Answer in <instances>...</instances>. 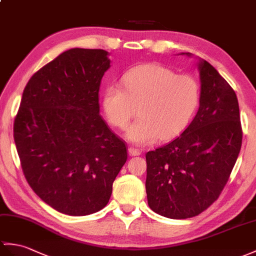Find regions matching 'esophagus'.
<instances>
[{
    "mask_svg": "<svg viewBox=\"0 0 256 256\" xmlns=\"http://www.w3.org/2000/svg\"><path fill=\"white\" fill-rule=\"evenodd\" d=\"M128 154L130 156H138L140 152L138 150H136L134 147H128Z\"/></svg>",
    "mask_w": 256,
    "mask_h": 256,
    "instance_id": "1",
    "label": "esophagus"
}]
</instances>
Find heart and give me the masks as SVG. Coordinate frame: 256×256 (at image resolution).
I'll list each match as a JSON object with an SVG mask.
<instances>
[{"label":"heart","mask_w":256,"mask_h":256,"mask_svg":"<svg viewBox=\"0 0 256 256\" xmlns=\"http://www.w3.org/2000/svg\"><path fill=\"white\" fill-rule=\"evenodd\" d=\"M123 87L111 84L104 89L102 106L109 122L126 128V138L138 145L172 138L191 122L200 99L198 82L190 74H176L159 64L136 66L123 76Z\"/></svg>","instance_id":"heart-1"}]
</instances>
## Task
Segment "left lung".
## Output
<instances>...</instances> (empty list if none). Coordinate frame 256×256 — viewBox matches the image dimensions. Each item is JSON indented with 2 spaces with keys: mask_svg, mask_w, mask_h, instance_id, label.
<instances>
[{
  "mask_svg": "<svg viewBox=\"0 0 256 256\" xmlns=\"http://www.w3.org/2000/svg\"><path fill=\"white\" fill-rule=\"evenodd\" d=\"M198 70L200 99L193 121L179 138L146 154L148 205L172 219L198 216L217 200L242 144L232 87L207 61H200Z\"/></svg>",
  "mask_w": 256,
  "mask_h": 256,
  "instance_id": "8db88e82",
  "label": "left lung"
}]
</instances>
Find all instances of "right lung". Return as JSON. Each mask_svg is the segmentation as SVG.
Instances as JSON below:
<instances>
[{
	"mask_svg": "<svg viewBox=\"0 0 256 256\" xmlns=\"http://www.w3.org/2000/svg\"><path fill=\"white\" fill-rule=\"evenodd\" d=\"M108 52L70 49L29 80L14 121L20 166L34 192L70 216L108 204L128 152L99 116V89Z\"/></svg>",
	"mask_w": 256,
	"mask_h": 256,
	"instance_id": "add662e5",
	"label": "right lung"
}]
</instances>
